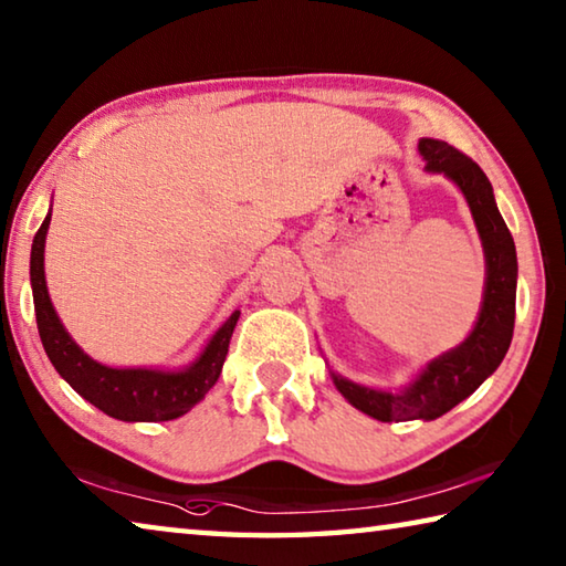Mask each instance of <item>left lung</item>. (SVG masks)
<instances>
[{"label":"left lung","instance_id":"8db88e82","mask_svg":"<svg viewBox=\"0 0 566 566\" xmlns=\"http://www.w3.org/2000/svg\"><path fill=\"white\" fill-rule=\"evenodd\" d=\"M419 155L424 169L444 175L462 191L484 249V294L476 322L462 344L429 359L419 375L401 389L364 387L342 375L332 381L339 395L364 415L379 421H432L464 401L500 367L514 332L516 249L494 202V189L476 161L442 139L421 137Z\"/></svg>","mask_w":566,"mask_h":566}]
</instances>
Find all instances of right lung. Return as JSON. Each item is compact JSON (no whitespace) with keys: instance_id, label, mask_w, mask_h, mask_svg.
Returning <instances> with one entry per match:
<instances>
[{"instance_id":"obj_1","label":"right lung","mask_w":566,"mask_h":566,"mask_svg":"<svg viewBox=\"0 0 566 566\" xmlns=\"http://www.w3.org/2000/svg\"><path fill=\"white\" fill-rule=\"evenodd\" d=\"M52 222V207L46 212L40 232L34 234L30 256V282L34 296L36 329L44 344V352L60 377L76 395L84 397L104 415L122 421H169L199 405L209 389L217 385L222 375V364L229 352V339L237 327L239 310H234L222 322L212 337L207 339L202 352L195 361L179 369L157 367H109L92 359L56 314L50 300L44 276V244Z\"/></svg>"}]
</instances>
